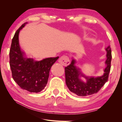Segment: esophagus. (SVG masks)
Returning <instances> with one entry per match:
<instances>
[{"label": "esophagus", "mask_w": 122, "mask_h": 122, "mask_svg": "<svg viewBox=\"0 0 122 122\" xmlns=\"http://www.w3.org/2000/svg\"><path fill=\"white\" fill-rule=\"evenodd\" d=\"M58 62L63 66H67L70 64L69 58L66 56H63L58 60Z\"/></svg>", "instance_id": "obj_1"}]
</instances>
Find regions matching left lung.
<instances>
[{
  "label": "left lung",
  "instance_id": "8db88e82",
  "mask_svg": "<svg viewBox=\"0 0 122 122\" xmlns=\"http://www.w3.org/2000/svg\"><path fill=\"white\" fill-rule=\"evenodd\" d=\"M107 51L106 66L103 75L100 76H86L81 72V69L75 65V59L72 60L70 64L65 67L66 84L69 90L78 96H87L97 93L103 86L108 79L111 68L112 59L110 46L105 49ZM81 77L85 79L83 81Z\"/></svg>",
  "mask_w": 122,
  "mask_h": 122
}]
</instances>
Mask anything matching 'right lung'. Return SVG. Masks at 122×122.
<instances>
[{
	"instance_id": "add662e5",
	"label": "right lung",
	"mask_w": 122,
	"mask_h": 122,
	"mask_svg": "<svg viewBox=\"0 0 122 122\" xmlns=\"http://www.w3.org/2000/svg\"><path fill=\"white\" fill-rule=\"evenodd\" d=\"M27 24H23L19 28L12 40L9 53L10 65L13 79L22 89L38 93L46 86L51 67L59 57L38 61L26 56L20 47L19 34Z\"/></svg>"
}]
</instances>
